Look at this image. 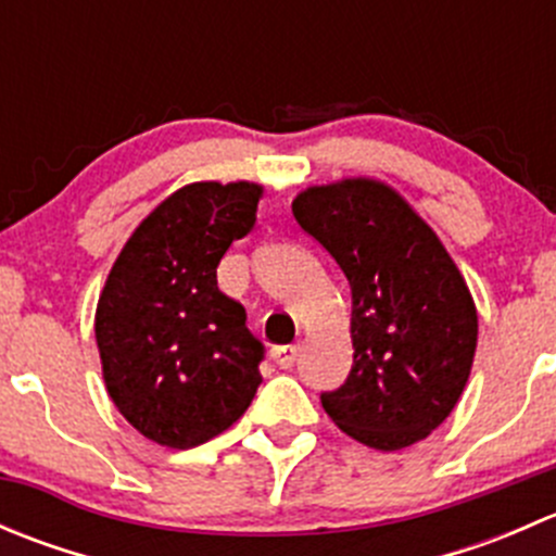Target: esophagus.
I'll use <instances>...</instances> for the list:
<instances>
[{"label": "esophagus", "instance_id": "esophagus-1", "mask_svg": "<svg viewBox=\"0 0 556 556\" xmlns=\"http://www.w3.org/2000/svg\"><path fill=\"white\" fill-rule=\"evenodd\" d=\"M299 344H285V346H274L271 350V361L277 363L279 368H290L295 361H299Z\"/></svg>", "mask_w": 556, "mask_h": 556}]
</instances>
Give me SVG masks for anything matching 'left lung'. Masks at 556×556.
I'll return each instance as SVG.
<instances>
[{"instance_id": "left-lung-1", "label": "left lung", "mask_w": 556, "mask_h": 556, "mask_svg": "<svg viewBox=\"0 0 556 556\" xmlns=\"http://www.w3.org/2000/svg\"><path fill=\"white\" fill-rule=\"evenodd\" d=\"M293 215L333 255L352 290L355 361L323 408L350 439L397 452L457 406L479 341L465 277L433 228L392 185L344 177L309 185Z\"/></svg>"}]
</instances>
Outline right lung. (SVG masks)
Here are the masks:
<instances>
[{"label": "right lung", "mask_w": 556, "mask_h": 556, "mask_svg": "<svg viewBox=\"0 0 556 556\" xmlns=\"http://www.w3.org/2000/svg\"><path fill=\"white\" fill-rule=\"evenodd\" d=\"M263 185L190 182L166 195L112 263L93 317L102 377L144 439L193 450L231 428L261 384L263 346L217 263L255 226Z\"/></svg>", "instance_id": "obj_1"}]
</instances>
